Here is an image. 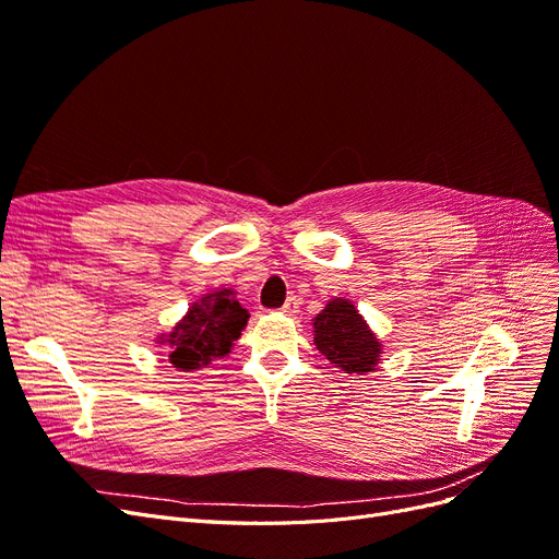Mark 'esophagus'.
Returning <instances> with one entry per match:
<instances>
[{
  "label": "esophagus",
  "mask_w": 559,
  "mask_h": 559,
  "mask_svg": "<svg viewBox=\"0 0 559 559\" xmlns=\"http://www.w3.org/2000/svg\"><path fill=\"white\" fill-rule=\"evenodd\" d=\"M298 308H300L298 298H296V296H289V298H286L284 306H282V312H284V314H289V317H294V314L298 312Z\"/></svg>",
  "instance_id": "esophagus-1"
}]
</instances>
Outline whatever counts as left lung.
<instances>
[{
    "label": "left lung",
    "instance_id": "8db88e82",
    "mask_svg": "<svg viewBox=\"0 0 559 559\" xmlns=\"http://www.w3.org/2000/svg\"><path fill=\"white\" fill-rule=\"evenodd\" d=\"M314 345L335 368L352 376L373 373L382 361L380 337L347 298H333L314 319Z\"/></svg>",
    "mask_w": 559,
    "mask_h": 559
}]
</instances>
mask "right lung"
<instances>
[{"instance_id":"1","label":"right lung","mask_w":559,"mask_h":559,"mask_svg":"<svg viewBox=\"0 0 559 559\" xmlns=\"http://www.w3.org/2000/svg\"><path fill=\"white\" fill-rule=\"evenodd\" d=\"M247 321L249 312L235 298V292L216 289L191 302L173 331L156 335V345H165L173 368L200 370L214 359L228 357Z\"/></svg>"}]
</instances>
